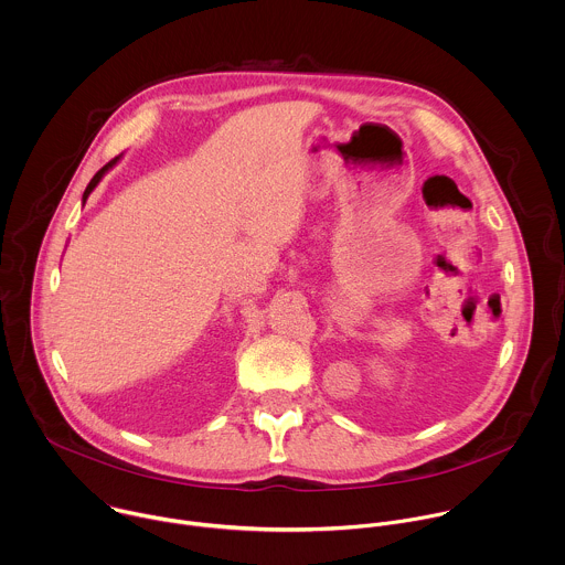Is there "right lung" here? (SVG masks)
I'll return each mask as SVG.
<instances>
[{
	"mask_svg": "<svg viewBox=\"0 0 565 565\" xmlns=\"http://www.w3.org/2000/svg\"><path fill=\"white\" fill-rule=\"evenodd\" d=\"M118 160H120V156H116V158H114V160H109L103 169H98V171H96V175L89 180V184H87V186H85V191H83V204H85V200L89 198V193L96 189V184L100 182V178H103V175H105V173H107V171H109Z\"/></svg>",
	"mask_w": 565,
	"mask_h": 565,
	"instance_id": "right-lung-1",
	"label": "right lung"
}]
</instances>
